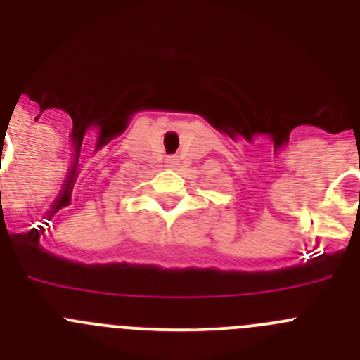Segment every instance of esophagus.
I'll use <instances>...</instances> for the list:
<instances>
[{
    "instance_id": "34e87169",
    "label": "esophagus",
    "mask_w": 360,
    "mask_h": 360,
    "mask_svg": "<svg viewBox=\"0 0 360 360\" xmlns=\"http://www.w3.org/2000/svg\"><path fill=\"white\" fill-rule=\"evenodd\" d=\"M165 165H167V167H173V165H176V158L169 157L167 160H165Z\"/></svg>"
}]
</instances>
